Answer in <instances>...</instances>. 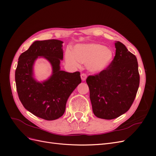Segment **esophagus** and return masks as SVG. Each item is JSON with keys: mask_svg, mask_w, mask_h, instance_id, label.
I'll list each match as a JSON object with an SVG mask.
<instances>
[{"mask_svg": "<svg viewBox=\"0 0 156 156\" xmlns=\"http://www.w3.org/2000/svg\"><path fill=\"white\" fill-rule=\"evenodd\" d=\"M81 77L82 81H85L87 77V75H86L85 73H82V74L81 75Z\"/></svg>", "mask_w": 156, "mask_h": 156, "instance_id": "obj_1", "label": "esophagus"}]
</instances>
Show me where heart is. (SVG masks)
Instances as JSON below:
<instances>
[{
  "mask_svg": "<svg viewBox=\"0 0 156 156\" xmlns=\"http://www.w3.org/2000/svg\"><path fill=\"white\" fill-rule=\"evenodd\" d=\"M65 58L71 66L79 68L81 63L85 64L90 72L97 73L104 70L111 64L113 52L101 44H81L75 47L73 52L67 50Z\"/></svg>",
  "mask_w": 156,
  "mask_h": 156,
  "instance_id": "heart-1",
  "label": "heart"
}]
</instances>
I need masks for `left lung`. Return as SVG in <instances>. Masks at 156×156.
I'll list each match as a JSON object with an SVG mask.
<instances>
[{
  "label": "left lung",
  "instance_id": "left-lung-1",
  "mask_svg": "<svg viewBox=\"0 0 156 156\" xmlns=\"http://www.w3.org/2000/svg\"><path fill=\"white\" fill-rule=\"evenodd\" d=\"M115 48L111 64L87 79L94 114L106 120L116 119L129 109L140 82L136 56L120 41H116Z\"/></svg>",
  "mask_w": 156,
  "mask_h": 156
}]
</instances>
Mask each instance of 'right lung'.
I'll return each instance as SVG.
<instances>
[{"label": "right lung", "mask_w": 156, "mask_h": 156, "mask_svg": "<svg viewBox=\"0 0 156 156\" xmlns=\"http://www.w3.org/2000/svg\"><path fill=\"white\" fill-rule=\"evenodd\" d=\"M62 43L58 40L34 41L20 56L16 70L17 92L23 105L46 120H56L64 115L69 96L81 83L80 72L60 70ZM38 56L48 59L53 69L50 79L41 83L33 77V65Z\"/></svg>", "instance_id": "add662e5"}]
</instances>
